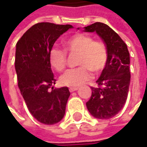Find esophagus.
<instances>
[{"mask_svg": "<svg viewBox=\"0 0 147 147\" xmlns=\"http://www.w3.org/2000/svg\"><path fill=\"white\" fill-rule=\"evenodd\" d=\"M76 90H78V87L77 86H71L69 88V91H71V92H73V91H76Z\"/></svg>", "mask_w": 147, "mask_h": 147, "instance_id": "esophagus-1", "label": "esophagus"}]
</instances>
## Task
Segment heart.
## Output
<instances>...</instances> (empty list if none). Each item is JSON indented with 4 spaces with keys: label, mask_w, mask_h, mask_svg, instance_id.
<instances>
[{
    "label": "heart",
    "mask_w": 147,
    "mask_h": 147,
    "mask_svg": "<svg viewBox=\"0 0 147 147\" xmlns=\"http://www.w3.org/2000/svg\"><path fill=\"white\" fill-rule=\"evenodd\" d=\"M63 44L67 51L78 52L77 68L69 69L60 77V82L64 86H77L91 78V71L100 72L107 65L108 50L102 41L94 40L91 36L84 33H76L66 37ZM51 65L57 71L65 68L66 53L60 47H54L49 52Z\"/></svg>",
    "instance_id": "obj_1"
}]
</instances>
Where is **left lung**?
Here are the masks:
<instances>
[{"label": "left lung", "instance_id": "left-lung-1", "mask_svg": "<svg viewBox=\"0 0 147 147\" xmlns=\"http://www.w3.org/2000/svg\"><path fill=\"white\" fill-rule=\"evenodd\" d=\"M84 31L96 32L108 50L107 63L96 81L99 86L91 87L86 107L95 118L110 119L121 111L126 101L131 82L130 54L122 39L104 23L96 22L84 27Z\"/></svg>", "mask_w": 147, "mask_h": 147}]
</instances>
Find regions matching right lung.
I'll use <instances>...</instances> for the list:
<instances>
[{
	"mask_svg": "<svg viewBox=\"0 0 147 147\" xmlns=\"http://www.w3.org/2000/svg\"><path fill=\"white\" fill-rule=\"evenodd\" d=\"M71 28V25L37 23L16 43L15 69L18 87L30 114L46 125L62 120L71 95L66 86L51 87L56 84V79L51 68L49 52L60 36Z\"/></svg>",
	"mask_w": 147,
	"mask_h": 147,
	"instance_id": "obj_1",
	"label": "right lung"
}]
</instances>
